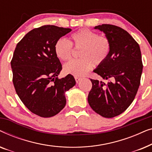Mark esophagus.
I'll use <instances>...</instances> for the list:
<instances>
[{
  "mask_svg": "<svg viewBox=\"0 0 152 152\" xmlns=\"http://www.w3.org/2000/svg\"><path fill=\"white\" fill-rule=\"evenodd\" d=\"M75 81H76L77 83H79V82H80V81L82 80L81 77H77V76L75 77Z\"/></svg>",
  "mask_w": 152,
  "mask_h": 152,
  "instance_id": "esophagus-1",
  "label": "esophagus"
}]
</instances>
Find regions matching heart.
Segmentation results:
<instances>
[{
	"mask_svg": "<svg viewBox=\"0 0 152 152\" xmlns=\"http://www.w3.org/2000/svg\"><path fill=\"white\" fill-rule=\"evenodd\" d=\"M80 49L78 59H72L64 64V71L74 76H84L93 68V63L102 64L106 61L111 50V43L106 37L99 36L97 32L88 29H82L71 35V42L65 39H59L55 44V53L62 61L69 59L72 46Z\"/></svg>",
	"mask_w": 152,
	"mask_h": 152,
	"instance_id": "b5f03b06",
	"label": "heart"
}]
</instances>
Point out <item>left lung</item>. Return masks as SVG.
<instances>
[{
  "label": "left lung",
  "instance_id": "1",
  "mask_svg": "<svg viewBox=\"0 0 152 152\" xmlns=\"http://www.w3.org/2000/svg\"><path fill=\"white\" fill-rule=\"evenodd\" d=\"M111 43L107 59L93 70L107 83L91 80L93 86L88 96L92 109L102 117L111 118L125 111L134 101L142 72L138 43L120 27L109 24L95 26Z\"/></svg>",
  "mask_w": 152,
  "mask_h": 152
}]
</instances>
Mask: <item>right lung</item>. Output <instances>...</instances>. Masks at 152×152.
<instances>
[{"mask_svg":"<svg viewBox=\"0 0 152 152\" xmlns=\"http://www.w3.org/2000/svg\"><path fill=\"white\" fill-rule=\"evenodd\" d=\"M70 31L49 25L33 29L14 50L11 67L16 92L24 105L40 117L59 113L66 106L65 93L75 85L71 75L58 78L62 66L54 49L56 41Z\"/></svg>","mask_w":152,"mask_h":152,"instance_id":"1","label":"right lung"}]
</instances>
